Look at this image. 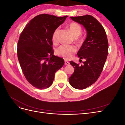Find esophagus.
Returning a JSON list of instances; mask_svg holds the SVG:
<instances>
[{
    "label": "esophagus",
    "instance_id": "obj_1",
    "mask_svg": "<svg viewBox=\"0 0 125 125\" xmlns=\"http://www.w3.org/2000/svg\"><path fill=\"white\" fill-rule=\"evenodd\" d=\"M69 64H70L69 62L67 61V60H65V65H69Z\"/></svg>",
    "mask_w": 125,
    "mask_h": 125
}]
</instances>
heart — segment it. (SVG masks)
Returning a JSON list of instances; mask_svg holds the SVG:
<instances>
[{"instance_id":"b5f03b06","label":"heart","mask_w":125,"mask_h":125,"mask_svg":"<svg viewBox=\"0 0 125 125\" xmlns=\"http://www.w3.org/2000/svg\"><path fill=\"white\" fill-rule=\"evenodd\" d=\"M68 28L69 29L70 32L74 37H77L80 35L82 32V28L81 25L75 22H72L70 23ZM59 30L57 28L52 35V41L54 43L57 42L58 35ZM77 42L79 43L82 42V40L78 37L77 38ZM77 52V48L74 46L72 45H62L59 46L56 50V54L57 55L62 57L65 59H69L73 57V55Z\"/></svg>"}]
</instances>
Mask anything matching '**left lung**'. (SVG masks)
<instances>
[{
	"mask_svg": "<svg viewBox=\"0 0 125 125\" xmlns=\"http://www.w3.org/2000/svg\"><path fill=\"white\" fill-rule=\"evenodd\" d=\"M70 18L83 26L87 32L86 38L77 53L80 59H85L83 65L70 62L74 68L69 78L70 84L75 89L83 90L100 77L107 57L108 43L103 26L93 16L87 14Z\"/></svg>",
	"mask_w": 125,
	"mask_h": 125,
	"instance_id": "left-lung-1",
	"label": "left lung"
}]
</instances>
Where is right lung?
I'll list each match as a JSON object with an SVG mask.
<instances>
[{
  "mask_svg": "<svg viewBox=\"0 0 125 125\" xmlns=\"http://www.w3.org/2000/svg\"><path fill=\"white\" fill-rule=\"evenodd\" d=\"M67 17L38 15L26 25L20 35L17 48L19 62L26 80L37 89L50 87L55 73L65 63L62 58L54 55L52 35Z\"/></svg>",
  "mask_w": 125,
  "mask_h": 125,
  "instance_id": "1",
  "label": "right lung"
}]
</instances>
